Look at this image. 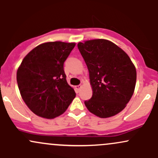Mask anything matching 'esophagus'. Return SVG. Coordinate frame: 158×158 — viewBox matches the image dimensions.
Returning <instances> with one entry per match:
<instances>
[{"label": "esophagus", "instance_id": "1", "mask_svg": "<svg viewBox=\"0 0 158 158\" xmlns=\"http://www.w3.org/2000/svg\"><path fill=\"white\" fill-rule=\"evenodd\" d=\"M81 85H77V86H76V90H77L78 92L79 91V90H80V89H81Z\"/></svg>", "mask_w": 158, "mask_h": 158}]
</instances>
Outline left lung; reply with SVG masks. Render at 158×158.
<instances>
[{"label":"left lung","instance_id":"1","mask_svg":"<svg viewBox=\"0 0 158 158\" xmlns=\"http://www.w3.org/2000/svg\"><path fill=\"white\" fill-rule=\"evenodd\" d=\"M78 49L88 67L93 95L85 105L101 118L119 113L135 88L137 72L129 56L106 39L79 42Z\"/></svg>","mask_w":158,"mask_h":158}]
</instances>
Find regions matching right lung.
Instances as JSON below:
<instances>
[{"label":"right lung","mask_w":158,"mask_h":158,"mask_svg":"<svg viewBox=\"0 0 158 158\" xmlns=\"http://www.w3.org/2000/svg\"><path fill=\"white\" fill-rule=\"evenodd\" d=\"M75 43L41 44L23 59L17 82L23 100L39 117L52 119L62 114L76 97L68 84L64 62Z\"/></svg>","instance_id":"1"}]
</instances>
